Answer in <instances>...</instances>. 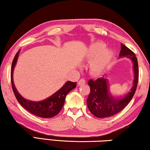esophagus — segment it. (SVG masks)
I'll return each mask as SVG.
<instances>
[{"mask_svg":"<svg viewBox=\"0 0 150 150\" xmlns=\"http://www.w3.org/2000/svg\"><path fill=\"white\" fill-rule=\"evenodd\" d=\"M85 83H86L85 79H80L79 81H78V85L81 86L82 85H84Z\"/></svg>","mask_w":150,"mask_h":150,"instance_id":"obj_1","label":"esophagus"}]
</instances>
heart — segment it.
Segmentation results:
<instances>
[{
    "instance_id": "b5f03b06",
    "label": "heart",
    "mask_w": 150,
    "mask_h": 150,
    "mask_svg": "<svg viewBox=\"0 0 150 150\" xmlns=\"http://www.w3.org/2000/svg\"><path fill=\"white\" fill-rule=\"evenodd\" d=\"M106 45L102 43H96L90 47L88 55L90 58H95L91 63V68L93 72L98 73L107 67L113 56L110 50H106Z\"/></svg>"
}]
</instances>
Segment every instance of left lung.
<instances>
[{
  "mask_svg": "<svg viewBox=\"0 0 150 150\" xmlns=\"http://www.w3.org/2000/svg\"><path fill=\"white\" fill-rule=\"evenodd\" d=\"M126 57L132 61L134 79L132 87L125 95L120 98L112 96L109 90L108 79L98 78L96 80L90 79L88 85L90 87V93L87 100L88 110L97 118H106L118 113L130 103L135 94L138 82L139 69L138 60L132 51L121 44L120 57Z\"/></svg>",
  "mask_w": 150,
  "mask_h": 150,
  "instance_id": "left-lung-1",
  "label": "left lung"
}]
</instances>
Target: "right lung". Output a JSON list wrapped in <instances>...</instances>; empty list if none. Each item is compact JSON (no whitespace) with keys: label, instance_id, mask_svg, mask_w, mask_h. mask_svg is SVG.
Masks as SVG:
<instances>
[{"label":"right lung","instance_id":"add662e5","mask_svg":"<svg viewBox=\"0 0 150 150\" xmlns=\"http://www.w3.org/2000/svg\"><path fill=\"white\" fill-rule=\"evenodd\" d=\"M20 50L16 53L12 63L11 78L12 90L17 100L23 107L37 116L41 118H52L56 116L63 108L64 105L65 97L68 93L73 88L76 87L77 82L67 81L63 87L58 90L57 92L53 94L50 97L41 101H31L25 99L20 95L15 87L13 82V71L16 65L18 57Z\"/></svg>","mask_w":150,"mask_h":150}]
</instances>
